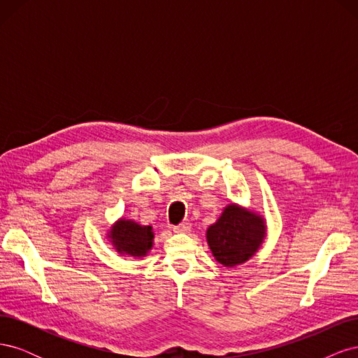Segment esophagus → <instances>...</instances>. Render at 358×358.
<instances>
[{"label": "esophagus", "mask_w": 358, "mask_h": 358, "mask_svg": "<svg viewBox=\"0 0 358 358\" xmlns=\"http://www.w3.org/2000/svg\"><path fill=\"white\" fill-rule=\"evenodd\" d=\"M173 230L176 233H188L191 230V224L189 222H180L179 225L173 227Z\"/></svg>", "instance_id": "obj_1"}]
</instances>
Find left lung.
<instances>
[{"instance_id": "8db88e82", "label": "left lung", "mask_w": 358, "mask_h": 358, "mask_svg": "<svg viewBox=\"0 0 358 358\" xmlns=\"http://www.w3.org/2000/svg\"><path fill=\"white\" fill-rule=\"evenodd\" d=\"M266 234L263 218L239 208L227 206L221 218L208 230V243L216 262L227 267L241 264L251 258Z\"/></svg>"}]
</instances>
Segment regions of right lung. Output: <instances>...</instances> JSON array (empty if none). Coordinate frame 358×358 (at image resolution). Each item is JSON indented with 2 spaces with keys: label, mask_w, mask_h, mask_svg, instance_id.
<instances>
[{
  "label": "right lung",
  "mask_w": 358,
  "mask_h": 358,
  "mask_svg": "<svg viewBox=\"0 0 358 358\" xmlns=\"http://www.w3.org/2000/svg\"><path fill=\"white\" fill-rule=\"evenodd\" d=\"M110 239L121 254L142 257L152 248V227L138 225L133 221H119L112 227Z\"/></svg>",
  "instance_id": "obj_1"
}]
</instances>
